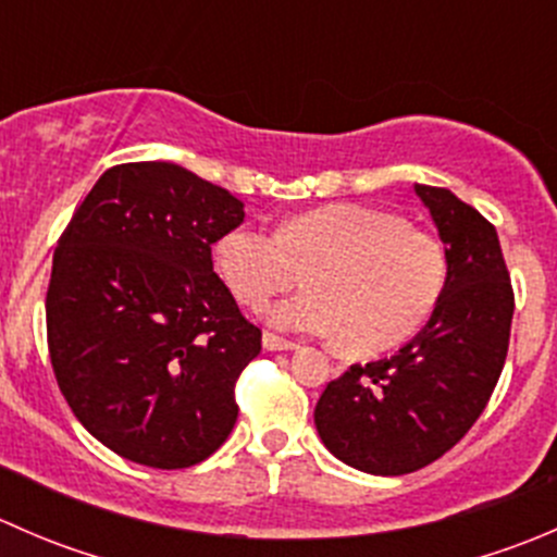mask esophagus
<instances>
[{
	"mask_svg": "<svg viewBox=\"0 0 557 557\" xmlns=\"http://www.w3.org/2000/svg\"><path fill=\"white\" fill-rule=\"evenodd\" d=\"M263 347H267V350H296L299 345L290 339H283V336L272 334V331H267V334H263Z\"/></svg>",
	"mask_w": 557,
	"mask_h": 557,
	"instance_id": "1",
	"label": "esophagus"
}]
</instances>
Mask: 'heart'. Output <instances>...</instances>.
Here are the masks:
<instances>
[{
	"label": "heart",
	"instance_id": "b5f03b06",
	"mask_svg": "<svg viewBox=\"0 0 557 557\" xmlns=\"http://www.w3.org/2000/svg\"><path fill=\"white\" fill-rule=\"evenodd\" d=\"M223 283L250 310L294 288L272 323L285 331L336 334L352 356L404 345L434 312L447 283L445 247L377 207L323 205L280 223L277 234L239 226L215 245Z\"/></svg>",
	"mask_w": 557,
	"mask_h": 557
}]
</instances>
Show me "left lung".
<instances>
[{
  "mask_svg": "<svg viewBox=\"0 0 557 557\" xmlns=\"http://www.w3.org/2000/svg\"><path fill=\"white\" fill-rule=\"evenodd\" d=\"M447 256L429 323L396 356L325 385L314 425L342 463L398 476L434 463L476 423L502 377L515 294L491 221L447 188L414 185Z\"/></svg>",
  "mask_w": 557,
  "mask_h": 557,
  "instance_id": "8db88e82",
  "label": "left lung"
}]
</instances>
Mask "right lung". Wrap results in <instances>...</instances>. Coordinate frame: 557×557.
Listing matches in <instances>:
<instances>
[{
    "label": "right lung",
    "mask_w": 557,
    "mask_h": 557,
    "mask_svg": "<svg viewBox=\"0 0 557 557\" xmlns=\"http://www.w3.org/2000/svg\"><path fill=\"white\" fill-rule=\"evenodd\" d=\"M243 221L221 185L134 161L97 180L59 237L45 296L55 383L121 458L188 469L232 434L261 329L212 272V245Z\"/></svg>",
    "instance_id": "1"
}]
</instances>
